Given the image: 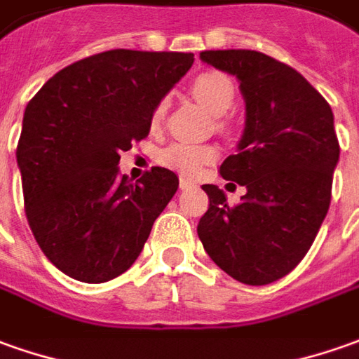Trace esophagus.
Here are the masks:
<instances>
[{"mask_svg":"<svg viewBox=\"0 0 359 359\" xmlns=\"http://www.w3.org/2000/svg\"><path fill=\"white\" fill-rule=\"evenodd\" d=\"M180 189L184 190V189H189V187H192V184H194V182H192V180L190 179H184V177H182V179H180Z\"/></svg>","mask_w":359,"mask_h":359,"instance_id":"1","label":"esophagus"}]
</instances>
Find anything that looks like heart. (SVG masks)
Wrapping results in <instances>:
<instances>
[{"label": "heart", "instance_id": "heart-1", "mask_svg": "<svg viewBox=\"0 0 359 359\" xmlns=\"http://www.w3.org/2000/svg\"><path fill=\"white\" fill-rule=\"evenodd\" d=\"M192 94L210 109L212 114L222 116L233 106L236 102V86L233 80L224 72H202L192 80ZM167 114V100H159L153 109L151 123L153 128H159ZM218 157V151L212 145H194L187 141H175L169 147L161 151L159 161L170 170H177L184 177H194L206 165L214 163Z\"/></svg>", "mask_w": 359, "mask_h": 359}]
</instances>
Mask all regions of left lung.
<instances>
[{"mask_svg": "<svg viewBox=\"0 0 359 359\" xmlns=\"http://www.w3.org/2000/svg\"><path fill=\"white\" fill-rule=\"evenodd\" d=\"M200 58L240 80L245 128L220 175L248 192L228 206L216 184H204L210 206L198 238L236 281L267 285L301 263L326 218L340 159L334 114L306 78L263 53L204 50Z\"/></svg>", "mask_w": 359, "mask_h": 359, "instance_id": "8db88e82", "label": "left lung"}]
</instances>
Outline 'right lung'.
Returning a JSON list of instances; mask_svg holds the SVG:
<instances>
[{
  "instance_id": "right-lung-1",
  "label": "right lung",
  "mask_w": 359,
  "mask_h": 359,
  "mask_svg": "<svg viewBox=\"0 0 359 359\" xmlns=\"http://www.w3.org/2000/svg\"><path fill=\"white\" fill-rule=\"evenodd\" d=\"M192 62V53L106 50L62 68L27 104L17 143L27 220L68 277L106 283L128 271L175 196L172 170L131 182L119 153L147 137L157 102Z\"/></svg>"
}]
</instances>
